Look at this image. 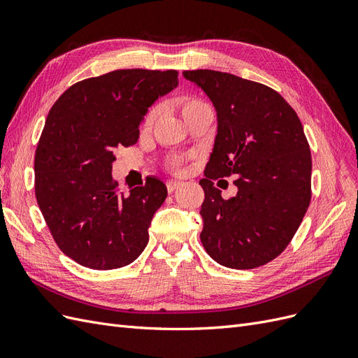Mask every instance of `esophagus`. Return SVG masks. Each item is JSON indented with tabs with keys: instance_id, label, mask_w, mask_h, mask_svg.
<instances>
[{
	"instance_id": "esophagus-1",
	"label": "esophagus",
	"mask_w": 358,
	"mask_h": 358,
	"mask_svg": "<svg viewBox=\"0 0 358 358\" xmlns=\"http://www.w3.org/2000/svg\"><path fill=\"white\" fill-rule=\"evenodd\" d=\"M180 185H182V182H179V180H167L166 182V187H167L169 192H173L175 189H178Z\"/></svg>"
}]
</instances>
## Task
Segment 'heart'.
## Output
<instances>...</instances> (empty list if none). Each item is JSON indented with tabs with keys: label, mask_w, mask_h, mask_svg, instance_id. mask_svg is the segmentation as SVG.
<instances>
[{
	"label": "heart",
	"mask_w": 358,
	"mask_h": 358,
	"mask_svg": "<svg viewBox=\"0 0 358 358\" xmlns=\"http://www.w3.org/2000/svg\"><path fill=\"white\" fill-rule=\"evenodd\" d=\"M180 104V109H182V113L183 116L189 115L191 112H194L196 109H199V107L201 106H206L203 101L197 100V99H192V96H183V99L179 101ZM158 116V109L157 107H150V109L148 110V113L145 115V119H143V127L145 128H150L154 125L155 119ZM183 162H185V159L180 158V157H173L170 161H169V170L173 171V173H179L182 171V167H183Z\"/></svg>",
	"instance_id": "1"
}]
</instances>
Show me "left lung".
Listing matches in <instances>:
<instances>
[{"mask_svg":"<svg viewBox=\"0 0 358 358\" xmlns=\"http://www.w3.org/2000/svg\"><path fill=\"white\" fill-rule=\"evenodd\" d=\"M208 94L218 134L200 185L201 243L216 263L245 270L282 254L310 203L312 158L294 109L268 86L215 70L183 71ZM235 176L225 201L213 182Z\"/></svg>","mask_w":358,"mask_h":358,"instance_id":"8db88e82","label":"left lung"}]
</instances>
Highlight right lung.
Here are the masks:
<instances>
[{
    "label": "right lung",
    "instance_id": "obj_1",
    "mask_svg": "<svg viewBox=\"0 0 358 358\" xmlns=\"http://www.w3.org/2000/svg\"><path fill=\"white\" fill-rule=\"evenodd\" d=\"M178 83L176 70H115L71 85L52 106L36 149V199L53 241L80 266L119 268L146 248L167 188L146 178L122 192L112 162L137 143L148 107Z\"/></svg>",
    "mask_w": 358,
    "mask_h": 358
}]
</instances>
